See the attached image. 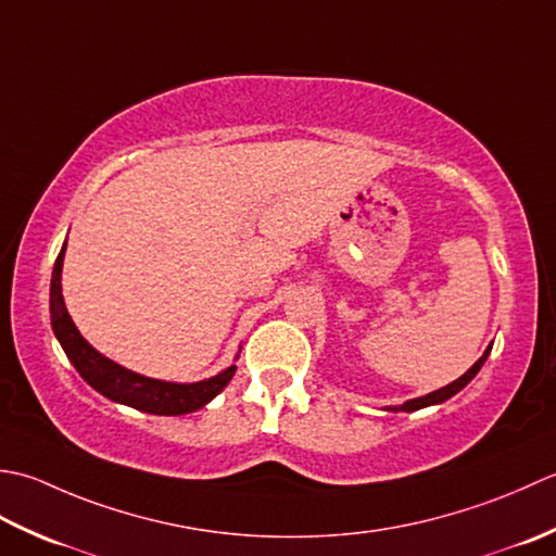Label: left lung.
<instances>
[{
    "mask_svg": "<svg viewBox=\"0 0 556 556\" xmlns=\"http://www.w3.org/2000/svg\"><path fill=\"white\" fill-rule=\"evenodd\" d=\"M490 353H492V345L484 350V355L475 362V365L463 374L460 379H456L453 383H448V387H444V389H439V391H432V393H427V395H422V399H413V401H405L403 405H389L387 410L389 413H413V410H420V407H427V405H439V403H444V401H448L451 395H456L460 389H466L468 383L475 379V374H478L480 369H482V365H484V359L490 357Z\"/></svg>",
    "mask_w": 556,
    "mask_h": 556,
    "instance_id": "8db88e82",
    "label": "left lung"
}]
</instances>
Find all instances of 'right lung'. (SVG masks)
Segmentation results:
<instances>
[{"instance_id": "1", "label": "right lung", "mask_w": 556, "mask_h": 556, "mask_svg": "<svg viewBox=\"0 0 556 556\" xmlns=\"http://www.w3.org/2000/svg\"><path fill=\"white\" fill-rule=\"evenodd\" d=\"M66 244L62 247L60 256H56L52 268V282H50V316H52V331L56 341L64 348L66 357L72 359L76 371L81 374L84 381H88L98 393L105 399L136 407L141 413L151 415H187L194 413L199 407L211 403L230 379L235 377V365L215 374L211 379H203L197 383H175V381H161L151 377H141L131 369H124L117 362L100 355L98 350L90 345L86 338L78 333L76 324L72 321L70 312L64 307L62 298V264H64Z\"/></svg>"}]
</instances>
